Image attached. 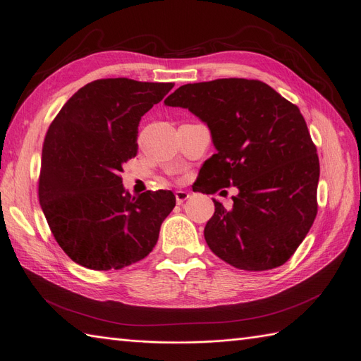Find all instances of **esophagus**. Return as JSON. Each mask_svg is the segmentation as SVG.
<instances>
[{"mask_svg":"<svg viewBox=\"0 0 361 361\" xmlns=\"http://www.w3.org/2000/svg\"><path fill=\"white\" fill-rule=\"evenodd\" d=\"M174 195H176V202H178V204H182L185 200H188V199H190V192H188V191H183V190L176 191V192H174Z\"/></svg>","mask_w":361,"mask_h":361,"instance_id":"obj_1","label":"esophagus"}]
</instances>
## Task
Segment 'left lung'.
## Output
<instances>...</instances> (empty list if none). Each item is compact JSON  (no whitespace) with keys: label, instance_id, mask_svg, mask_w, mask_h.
Wrapping results in <instances>:
<instances>
[{"label":"left lung","instance_id":"obj_1","mask_svg":"<svg viewBox=\"0 0 361 361\" xmlns=\"http://www.w3.org/2000/svg\"><path fill=\"white\" fill-rule=\"evenodd\" d=\"M164 104L187 108L211 130L216 154L192 190L238 188L228 209L212 199L206 244L239 269L288 262L318 212L319 159L298 106L268 84L244 78L185 84Z\"/></svg>","mask_w":361,"mask_h":361}]
</instances>
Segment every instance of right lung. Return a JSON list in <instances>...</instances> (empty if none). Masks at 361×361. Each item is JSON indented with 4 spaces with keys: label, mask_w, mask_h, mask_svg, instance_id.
<instances>
[{
    "label": "right lung",
    "mask_w": 361,
    "mask_h": 361,
    "mask_svg": "<svg viewBox=\"0 0 361 361\" xmlns=\"http://www.w3.org/2000/svg\"><path fill=\"white\" fill-rule=\"evenodd\" d=\"M173 82L97 80L63 105L42 149L39 202L59 245L76 264L122 269L157 245L171 191L125 190L120 173L137 155L138 125Z\"/></svg>",
    "instance_id": "right-lung-1"
}]
</instances>
